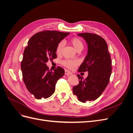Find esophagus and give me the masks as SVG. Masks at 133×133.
I'll use <instances>...</instances> for the list:
<instances>
[{
	"label": "esophagus",
	"instance_id": "esophagus-1",
	"mask_svg": "<svg viewBox=\"0 0 133 133\" xmlns=\"http://www.w3.org/2000/svg\"><path fill=\"white\" fill-rule=\"evenodd\" d=\"M65 74L67 75H71L72 74V73L71 71H70L69 70H68L67 69H66L65 70Z\"/></svg>",
	"mask_w": 133,
	"mask_h": 133
}]
</instances>
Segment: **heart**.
I'll use <instances>...</instances> for the list:
<instances>
[{
    "mask_svg": "<svg viewBox=\"0 0 133 133\" xmlns=\"http://www.w3.org/2000/svg\"><path fill=\"white\" fill-rule=\"evenodd\" d=\"M70 43L73 46L74 49L77 51H82L84 48V44L83 42L79 38H74L71 39ZM64 46L63 42H60L57 45V49H56V53L58 54H61L63 48ZM63 65L69 69H73L79 64V62L77 60H70V59H66L64 60L62 62Z\"/></svg>",
    "mask_w": 133,
    "mask_h": 133,
    "instance_id": "obj_1",
    "label": "heart"
}]
</instances>
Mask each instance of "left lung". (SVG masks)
<instances>
[{"instance_id":"obj_1","label":"left lung","mask_w":133,"mask_h":133,"mask_svg":"<svg viewBox=\"0 0 133 133\" xmlns=\"http://www.w3.org/2000/svg\"><path fill=\"white\" fill-rule=\"evenodd\" d=\"M85 40L88 54L79 72H88L85 79L78 74L79 83L73 88V94L82 103L98 99L105 89L111 73V60L108 45L100 36L90 33L78 34Z\"/></svg>"}]
</instances>
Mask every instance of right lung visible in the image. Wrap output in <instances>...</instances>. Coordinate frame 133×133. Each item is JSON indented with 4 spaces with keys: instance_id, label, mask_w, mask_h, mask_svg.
Wrapping results in <instances>:
<instances>
[{
    "instance_id": "add662e5",
    "label": "right lung",
    "mask_w": 133,
    "mask_h": 133,
    "mask_svg": "<svg viewBox=\"0 0 133 133\" xmlns=\"http://www.w3.org/2000/svg\"><path fill=\"white\" fill-rule=\"evenodd\" d=\"M70 33L54 30L42 31L32 36L24 51L21 63L23 79L36 99H46L54 93L56 83L65 71L58 66L50 71L46 63L57 58L58 44Z\"/></svg>"
}]
</instances>
